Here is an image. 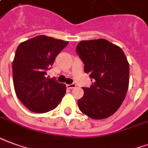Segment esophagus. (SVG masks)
<instances>
[{
    "label": "esophagus",
    "mask_w": 148,
    "mask_h": 148,
    "mask_svg": "<svg viewBox=\"0 0 148 148\" xmlns=\"http://www.w3.org/2000/svg\"><path fill=\"white\" fill-rule=\"evenodd\" d=\"M75 87H76V84H74V83H72L71 85H66V88H70V89L75 88Z\"/></svg>",
    "instance_id": "obj_1"
}]
</instances>
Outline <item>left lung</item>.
Instances as JSON below:
<instances>
[{
    "instance_id": "1",
    "label": "left lung",
    "mask_w": 148,
    "mask_h": 148,
    "mask_svg": "<svg viewBox=\"0 0 148 148\" xmlns=\"http://www.w3.org/2000/svg\"><path fill=\"white\" fill-rule=\"evenodd\" d=\"M76 52L89 74L92 85L83 87L77 100L80 110L93 119H103L117 111L129 87L130 65L124 52L105 39L82 40Z\"/></svg>"
}]
</instances>
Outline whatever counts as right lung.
I'll list each match as a JSON object with an SVG mask.
<instances>
[{"instance_id":"obj_1","label":"right lung","mask_w":148,"mask_h":148,"mask_svg":"<svg viewBox=\"0 0 148 148\" xmlns=\"http://www.w3.org/2000/svg\"><path fill=\"white\" fill-rule=\"evenodd\" d=\"M67 44L40 35L22 42L16 49L12 63L14 88L18 99L33 112L53 110L65 95L66 85L46 74Z\"/></svg>"}]
</instances>
